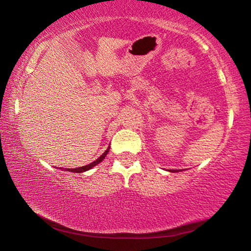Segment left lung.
Listing matches in <instances>:
<instances>
[{"mask_svg": "<svg viewBox=\"0 0 251 251\" xmlns=\"http://www.w3.org/2000/svg\"><path fill=\"white\" fill-rule=\"evenodd\" d=\"M177 171H178V170H177ZM177 171H176V170H174V171H173V173H177Z\"/></svg>", "mask_w": 251, "mask_h": 251, "instance_id": "1", "label": "left lung"}]
</instances>
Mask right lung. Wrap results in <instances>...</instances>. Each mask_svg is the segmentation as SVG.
Listing matches in <instances>:
<instances>
[{"label": "right lung", "mask_w": 251, "mask_h": 251, "mask_svg": "<svg viewBox=\"0 0 251 251\" xmlns=\"http://www.w3.org/2000/svg\"><path fill=\"white\" fill-rule=\"evenodd\" d=\"M108 151H109V147L107 150L105 151V153L102 154L101 156H99L97 160L96 161H94V162H91V163H89V164H87V166H83V167H78V168H75V169H66L67 171H71V173H77V174H80V173H84V171H87V170H89V169H91L92 167H95V166H97L98 163H100L102 160L105 159V156L107 155V153H108ZM61 169V168H60Z\"/></svg>", "instance_id": "right-lung-1"}]
</instances>
